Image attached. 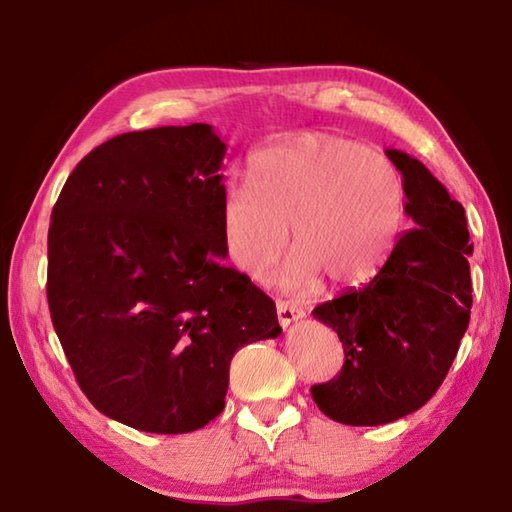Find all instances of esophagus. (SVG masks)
<instances>
[{"label":"esophagus","mask_w":512,"mask_h":512,"mask_svg":"<svg viewBox=\"0 0 512 512\" xmlns=\"http://www.w3.org/2000/svg\"><path fill=\"white\" fill-rule=\"evenodd\" d=\"M277 317H279V324L286 328V326H290L293 322H299V319H304L306 317V310L302 306H297L295 302L277 299Z\"/></svg>","instance_id":"1"}]
</instances>
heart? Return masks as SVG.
I'll list each match as a JSON object with an SVG mask.
<instances>
[{"mask_svg":"<svg viewBox=\"0 0 512 512\" xmlns=\"http://www.w3.org/2000/svg\"><path fill=\"white\" fill-rule=\"evenodd\" d=\"M248 188L230 186L222 202L228 257L262 279L290 235L295 248L277 270L284 288L322 275L359 286L384 268L406 224V188L386 157L353 139L308 133L257 150Z\"/></svg>","mask_w":512,"mask_h":512,"instance_id":"1","label":"heart"}]
</instances>
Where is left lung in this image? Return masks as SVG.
Wrapping results in <instances>:
<instances>
[{
    "label": "left lung",
    "mask_w": 512,
    "mask_h": 512,
    "mask_svg": "<svg viewBox=\"0 0 512 512\" xmlns=\"http://www.w3.org/2000/svg\"><path fill=\"white\" fill-rule=\"evenodd\" d=\"M386 155L402 173L413 228L364 288L313 310L337 333L346 362L310 393L348 426L390 424L422 408L448 375L473 306L464 206L419 159L397 148Z\"/></svg>",
    "instance_id": "left-lung-1"
}]
</instances>
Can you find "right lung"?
Segmentation results:
<instances>
[{
  "mask_svg": "<svg viewBox=\"0 0 512 512\" xmlns=\"http://www.w3.org/2000/svg\"><path fill=\"white\" fill-rule=\"evenodd\" d=\"M226 144L213 126L124 133L77 164L48 228V306L99 413L179 435L224 410L230 359L282 333L277 308L226 268Z\"/></svg>",
  "mask_w": 512,
  "mask_h": 512,
  "instance_id": "obj_1",
  "label": "right lung"
}]
</instances>
